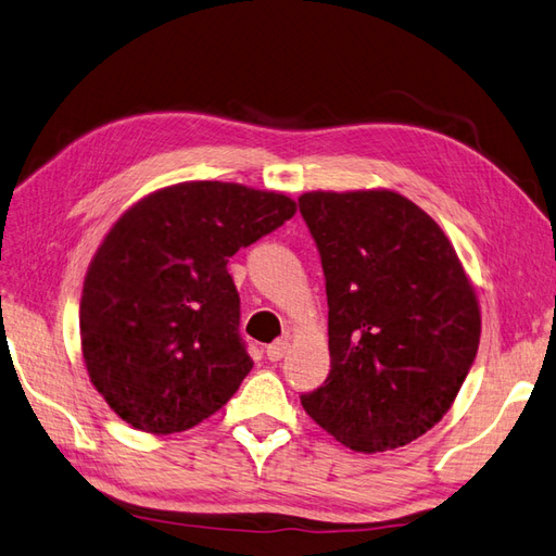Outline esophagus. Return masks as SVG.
<instances>
[{"mask_svg":"<svg viewBox=\"0 0 556 556\" xmlns=\"http://www.w3.org/2000/svg\"><path fill=\"white\" fill-rule=\"evenodd\" d=\"M288 349H290L288 340H276L274 344L266 346V356H268V361H280L282 356H286Z\"/></svg>","mask_w":556,"mask_h":556,"instance_id":"34e87169","label":"esophagus"}]
</instances>
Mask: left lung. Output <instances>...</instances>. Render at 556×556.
<instances>
[{
  "instance_id": "obj_1",
  "label": "left lung",
  "mask_w": 556,
  "mask_h": 556,
  "mask_svg": "<svg viewBox=\"0 0 556 556\" xmlns=\"http://www.w3.org/2000/svg\"><path fill=\"white\" fill-rule=\"evenodd\" d=\"M300 212L330 308V375L304 410L351 451L401 448L451 410L477 358V292L441 226L394 191H311Z\"/></svg>"
}]
</instances>
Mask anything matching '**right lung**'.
<instances>
[{
	"mask_svg": "<svg viewBox=\"0 0 556 556\" xmlns=\"http://www.w3.org/2000/svg\"><path fill=\"white\" fill-rule=\"evenodd\" d=\"M294 212L276 191L186 181L113 224L87 270L79 334L91 384L127 425L186 431L236 394L254 363L228 256Z\"/></svg>",
	"mask_w": 556,
	"mask_h": 556,
	"instance_id": "add662e5",
	"label": "right lung"
}]
</instances>
